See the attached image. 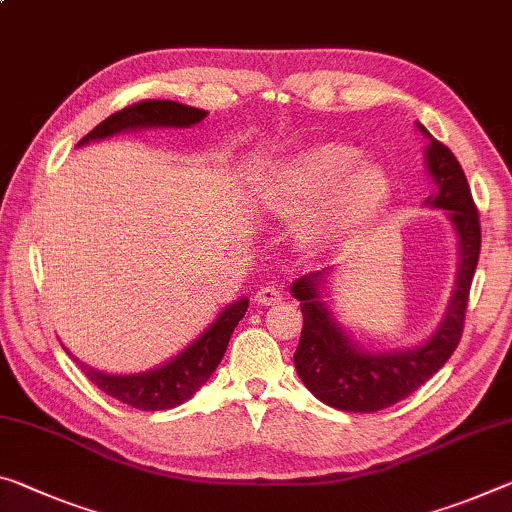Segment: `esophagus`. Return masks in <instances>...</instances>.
Segmentation results:
<instances>
[{
	"label": "esophagus",
	"mask_w": 512,
	"mask_h": 512,
	"mask_svg": "<svg viewBox=\"0 0 512 512\" xmlns=\"http://www.w3.org/2000/svg\"><path fill=\"white\" fill-rule=\"evenodd\" d=\"M255 300L259 305H273V303H278V300H282V291L278 285H264L257 289Z\"/></svg>",
	"instance_id": "34e87169"
}]
</instances>
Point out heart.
<instances>
[{
  "label": "heart",
  "mask_w": 512,
  "mask_h": 512,
  "mask_svg": "<svg viewBox=\"0 0 512 512\" xmlns=\"http://www.w3.org/2000/svg\"><path fill=\"white\" fill-rule=\"evenodd\" d=\"M392 182L378 161L360 157L353 145L314 143L273 166L266 200L280 214L310 210L307 239L339 246L362 232L387 207Z\"/></svg>",
  "instance_id": "1"
}]
</instances>
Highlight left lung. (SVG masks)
<instances>
[{
    "label": "left lung",
    "instance_id": "1",
    "mask_svg": "<svg viewBox=\"0 0 512 512\" xmlns=\"http://www.w3.org/2000/svg\"><path fill=\"white\" fill-rule=\"evenodd\" d=\"M419 129L431 141L426 148V166L435 182V193L426 198V205L444 209L458 234L460 264L456 289L442 323L424 344L405 351L376 353L355 344L332 316L321 291L328 269L298 278L291 285V294L300 300L303 312V330L294 353L296 371L316 399L330 408L376 412L403 401L444 367L465 328L469 289L481 253L478 209L453 152L433 139L424 125H419Z\"/></svg>",
    "mask_w": 512,
    "mask_h": 512
}]
</instances>
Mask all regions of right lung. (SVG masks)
Masks as SVG:
<instances>
[{"instance_id":"add662e5","label":"right lung","mask_w":512,"mask_h":512,"mask_svg":"<svg viewBox=\"0 0 512 512\" xmlns=\"http://www.w3.org/2000/svg\"><path fill=\"white\" fill-rule=\"evenodd\" d=\"M207 116V111L186 107L180 102L170 100H145L136 102L132 107H125L113 113L107 120L91 129L77 145L88 141H102L113 134L129 132V129L145 127H191L200 123ZM248 310V298L234 300L225 310L216 316V321L205 332H200L196 342H191L182 353L161 364L157 369L145 373H129V376H113V373L95 371L88 364L79 362L68 348V355L91 380L93 385L102 389L104 394L113 396L116 401H123L139 410H168L175 405L189 401L198 389L212 378L218 364H221L227 342H230L234 328L243 319Z\"/></svg>"}]
</instances>
